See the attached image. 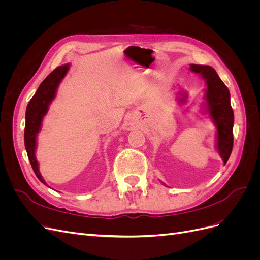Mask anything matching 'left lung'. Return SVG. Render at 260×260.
Masks as SVG:
<instances>
[{"label":"left lung","mask_w":260,"mask_h":260,"mask_svg":"<svg viewBox=\"0 0 260 260\" xmlns=\"http://www.w3.org/2000/svg\"><path fill=\"white\" fill-rule=\"evenodd\" d=\"M192 72L201 74L207 83V105L217 129V147L223 162L229 159L233 147L234 115L230 103V92L220 79L216 70L206 65H191Z\"/></svg>","instance_id":"left-lung-1"}]
</instances>
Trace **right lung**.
Masks as SVG:
<instances>
[{
  "instance_id": "1",
  "label": "right lung",
  "mask_w": 260,
  "mask_h": 260,
  "mask_svg": "<svg viewBox=\"0 0 260 260\" xmlns=\"http://www.w3.org/2000/svg\"><path fill=\"white\" fill-rule=\"evenodd\" d=\"M69 65H62L57 67L45 78L39 86L35 95L30 100L26 111V125H25V146L27 149L28 158L30 160L38 179L45 184L40 172H39L38 161L35 156L36 149V137L40 130L43 116L48 112L49 104L55 98L57 86L62 78L65 77Z\"/></svg>"
}]
</instances>
